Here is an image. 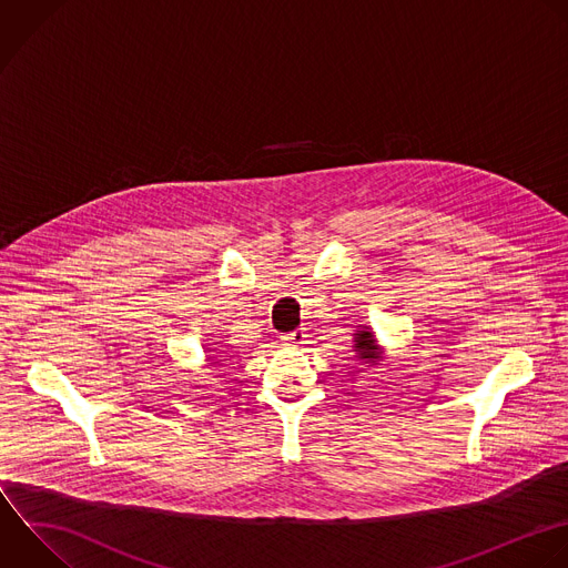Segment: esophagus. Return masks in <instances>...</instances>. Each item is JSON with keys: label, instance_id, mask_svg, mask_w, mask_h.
<instances>
[{"label": "esophagus", "instance_id": "34e87169", "mask_svg": "<svg viewBox=\"0 0 568 568\" xmlns=\"http://www.w3.org/2000/svg\"><path fill=\"white\" fill-rule=\"evenodd\" d=\"M306 331L304 328H297V331H291V333H286V335H282V342L286 344V346H302V344H306Z\"/></svg>", "mask_w": 568, "mask_h": 568}]
</instances>
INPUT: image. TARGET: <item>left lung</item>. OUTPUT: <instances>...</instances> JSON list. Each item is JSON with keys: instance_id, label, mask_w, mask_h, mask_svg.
I'll use <instances>...</instances> for the list:
<instances>
[{"instance_id": "left-lung-1", "label": "left lung", "mask_w": 568, "mask_h": 568, "mask_svg": "<svg viewBox=\"0 0 568 568\" xmlns=\"http://www.w3.org/2000/svg\"><path fill=\"white\" fill-rule=\"evenodd\" d=\"M353 348L357 353L355 357L366 362V364H375L379 359V346L375 342V335L368 328L355 333V346Z\"/></svg>"}]
</instances>
